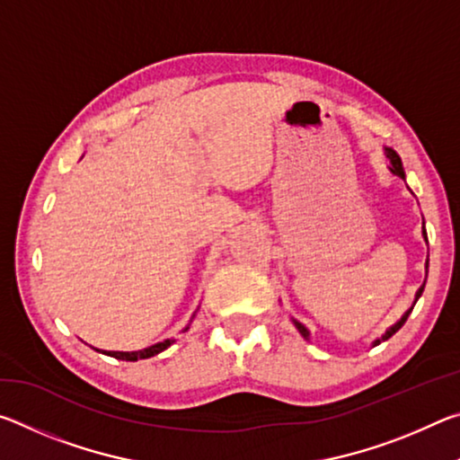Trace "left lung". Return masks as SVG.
I'll list each match as a JSON object with an SVG mask.
<instances>
[{"label":"left lung","instance_id":"1","mask_svg":"<svg viewBox=\"0 0 460 460\" xmlns=\"http://www.w3.org/2000/svg\"><path fill=\"white\" fill-rule=\"evenodd\" d=\"M385 154H387V158H389V162H392V166H389V170H392V172L395 174V176H400V178H406V174H403V166H402V160H400V155L398 154H395L394 150H392V147H387V150H385ZM424 239L428 241V237H426V229H424ZM426 286V284H424ZM424 286L422 288H420V290H418V294H416V300L420 298V296H422V292H424ZM410 313H411V308L408 310V313L406 314H403L402 318H400V321L398 323H395L394 326H392V329H387L385 331V334H381V339H377L376 342H373V345H379V342L381 341H387L389 337H394V334L395 332H398L400 329H402V326H403V323H406L408 321V316H410ZM294 324H296V329H298L300 331V334H302V337H305V339H308V331L305 329V324H300L298 321H294Z\"/></svg>","mask_w":460,"mask_h":460}]
</instances>
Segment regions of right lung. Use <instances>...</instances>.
Masks as SVG:
<instances>
[{"instance_id":"obj_1","label":"right lung","mask_w":460,"mask_h":460,"mask_svg":"<svg viewBox=\"0 0 460 460\" xmlns=\"http://www.w3.org/2000/svg\"><path fill=\"white\" fill-rule=\"evenodd\" d=\"M174 341H164V342H155V345L144 349V351H131V353H123V351H105V355L115 357V359L121 361H137V359H147V357H154L164 351Z\"/></svg>"}]
</instances>
